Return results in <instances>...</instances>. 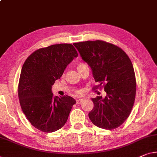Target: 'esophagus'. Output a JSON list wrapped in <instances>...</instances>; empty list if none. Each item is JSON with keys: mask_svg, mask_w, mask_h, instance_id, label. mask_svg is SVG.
Wrapping results in <instances>:
<instances>
[{"mask_svg": "<svg viewBox=\"0 0 157 157\" xmlns=\"http://www.w3.org/2000/svg\"><path fill=\"white\" fill-rule=\"evenodd\" d=\"M82 101H83V99H82V98L78 99V100H76V103H77V104H80L81 103H82Z\"/></svg>", "mask_w": 157, "mask_h": 157, "instance_id": "1", "label": "esophagus"}]
</instances>
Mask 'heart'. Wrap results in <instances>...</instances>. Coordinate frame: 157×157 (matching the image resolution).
I'll return each mask as SVG.
<instances>
[{
  "instance_id": "1",
  "label": "heart",
  "mask_w": 157,
  "mask_h": 157,
  "mask_svg": "<svg viewBox=\"0 0 157 157\" xmlns=\"http://www.w3.org/2000/svg\"><path fill=\"white\" fill-rule=\"evenodd\" d=\"M83 66H84V64H83V63H79V64H78V66H77V68H78V69H79V68H81V67H82ZM75 94L76 95H79V94H81V91L80 90L76 91L75 92Z\"/></svg>"
}]
</instances>
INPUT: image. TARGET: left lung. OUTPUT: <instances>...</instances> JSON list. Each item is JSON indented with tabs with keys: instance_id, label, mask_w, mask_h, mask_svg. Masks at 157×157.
Returning <instances> with one entry per match:
<instances>
[{
	"instance_id": "obj_1",
	"label": "left lung",
	"mask_w": 157,
	"mask_h": 157,
	"mask_svg": "<svg viewBox=\"0 0 157 157\" xmlns=\"http://www.w3.org/2000/svg\"><path fill=\"white\" fill-rule=\"evenodd\" d=\"M84 61L91 67L94 78L103 84L106 96L91 98L94 108L89 117L94 125L112 130L128 117L136 98V81L131 61L124 50L103 40L74 43Z\"/></svg>"
}]
</instances>
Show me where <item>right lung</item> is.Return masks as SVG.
Returning <instances> with one entry per match:
<instances>
[{
	"label": "right lung",
	"instance_id": "right-lung-1",
	"mask_svg": "<svg viewBox=\"0 0 157 157\" xmlns=\"http://www.w3.org/2000/svg\"><path fill=\"white\" fill-rule=\"evenodd\" d=\"M78 56L73 44H53L33 52L22 66L18 86L21 110L31 125L43 132L63 127L76 103L69 96L54 97L52 86Z\"/></svg>",
	"mask_w": 157,
	"mask_h": 157
}]
</instances>
